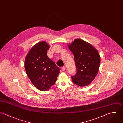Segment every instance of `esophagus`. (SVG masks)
<instances>
[{"mask_svg": "<svg viewBox=\"0 0 123 123\" xmlns=\"http://www.w3.org/2000/svg\"><path fill=\"white\" fill-rule=\"evenodd\" d=\"M61 69H62L63 71H65V70H66V68H65V67H62L61 68Z\"/></svg>", "mask_w": 123, "mask_h": 123, "instance_id": "1", "label": "esophagus"}]
</instances>
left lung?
Returning a JSON list of instances; mask_svg holds the SVG:
<instances>
[{
  "label": "left lung",
  "mask_w": 123,
  "mask_h": 123,
  "mask_svg": "<svg viewBox=\"0 0 123 123\" xmlns=\"http://www.w3.org/2000/svg\"><path fill=\"white\" fill-rule=\"evenodd\" d=\"M74 55L76 73L71 76L72 81L80 86L90 84L98 73L100 57L98 51L88 43L75 39L68 46Z\"/></svg>",
  "instance_id": "1"
}]
</instances>
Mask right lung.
Returning <instances> with one entry per match:
<instances>
[{"mask_svg": "<svg viewBox=\"0 0 123 123\" xmlns=\"http://www.w3.org/2000/svg\"><path fill=\"white\" fill-rule=\"evenodd\" d=\"M50 46L41 41L34 46L25 60L26 73L31 82L38 89L46 91L55 83L59 68L47 55Z\"/></svg>", "mask_w": 123, "mask_h": 123, "instance_id": "1", "label": "right lung"}]
</instances>
